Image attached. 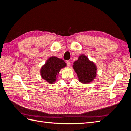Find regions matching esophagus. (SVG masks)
Masks as SVG:
<instances>
[{
  "label": "esophagus",
  "mask_w": 131,
  "mask_h": 131,
  "mask_svg": "<svg viewBox=\"0 0 131 131\" xmlns=\"http://www.w3.org/2000/svg\"><path fill=\"white\" fill-rule=\"evenodd\" d=\"M66 63H67V65L68 67H70V61H67L66 62Z\"/></svg>",
  "instance_id": "34e87169"
}]
</instances>
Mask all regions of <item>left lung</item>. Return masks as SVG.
<instances>
[{"mask_svg": "<svg viewBox=\"0 0 131 131\" xmlns=\"http://www.w3.org/2000/svg\"><path fill=\"white\" fill-rule=\"evenodd\" d=\"M73 64V68L78 75L79 80L82 84H89L96 78L97 67L85 55L81 54Z\"/></svg>", "mask_w": 131, "mask_h": 131, "instance_id": "1", "label": "left lung"}]
</instances>
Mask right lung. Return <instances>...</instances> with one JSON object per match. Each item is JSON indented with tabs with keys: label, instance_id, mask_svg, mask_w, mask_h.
Here are the masks:
<instances>
[{
	"label": "right lung",
	"instance_id": "1",
	"mask_svg": "<svg viewBox=\"0 0 131 131\" xmlns=\"http://www.w3.org/2000/svg\"><path fill=\"white\" fill-rule=\"evenodd\" d=\"M66 66V63L62 59L52 56L47 59L45 64L40 69L42 78L50 84L56 81L60 70Z\"/></svg>",
	"mask_w": 131,
	"mask_h": 131
}]
</instances>
